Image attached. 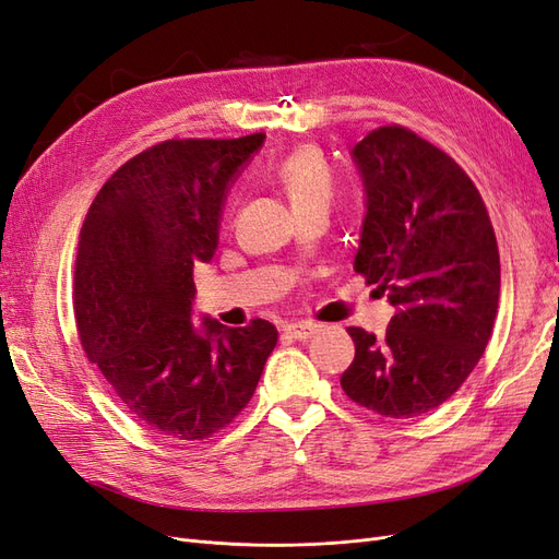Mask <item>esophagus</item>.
Listing matches in <instances>:
<instances>
[{
  "instance_id": "34e87169",
  "label": "esophagus",
  "mask_w": 559,
  "mask_h": 559,
  "mask_svg": "<svg viewBox=\"0 0 559 559\" xmlns=\"http://www.w3.org/2000/svg\"><path fill=\"white\" fill-rule=\"evenodd\" d=\"M284 333L294 337V341H310V337H314V333H317V326L308 324V321H302V324H286Z\"/></svg>"
}]
</instances>
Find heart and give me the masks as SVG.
<instances>
[{"label": "heart", "instance_id": "obj_1", "mask_svg": "<svg viewBox=\"0 0 559 559\" xmlns=\"http://www.w3.org/2000/svg\"><path fill=\"white\" fill-rule=\"evenodd\" d=\"M273 177L289 198L294 212L329 210L333 200V177L326 160L312 146L292 151L273 165Z\"/></svg>", "mask_w": 559, "mask_h": 559}]
</instances>
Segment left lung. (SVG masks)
I'll use <instances>...</instances> for the list:
<instances>
[{
	"instance_id": "1",
	"label": "left lung",
	"mask_w": 559,
	"mask_h": 559,
	"mask_svg": "<svg viewBox=\"0 0 559 559\" xmlns=\"http://www.w3.org/2000/svg\"><path fill=\"white\" fill-rule=\"evenodd\" d=\"M364 183L354 270L396 314L384 335L347 329L345 394L408 419L445 403L480 361L499 308V249L466 173L415 132L386 126L349 151Z\"/></svg>"
}]
</instances>
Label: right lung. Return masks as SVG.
<instances>
[{
  "label": "right lung",
  "instance_id": "right-lung-1",
  "mask_svg": "<svg viewBox=\"0 0 559 559\" xmlns=\"http://www.w3.org/2000/svg\"><path fill=\"white\" fill-rule=\"evenodd\" d=\"M265 134L167 140L107 179L81 228L74 312L81 345L144 427L202 441L257 392L277 329L193 324V265L210 263L230 186Z\"/></svg>",
  "mask_w": 559,
  "mask_h": 559
}]
</instances>
